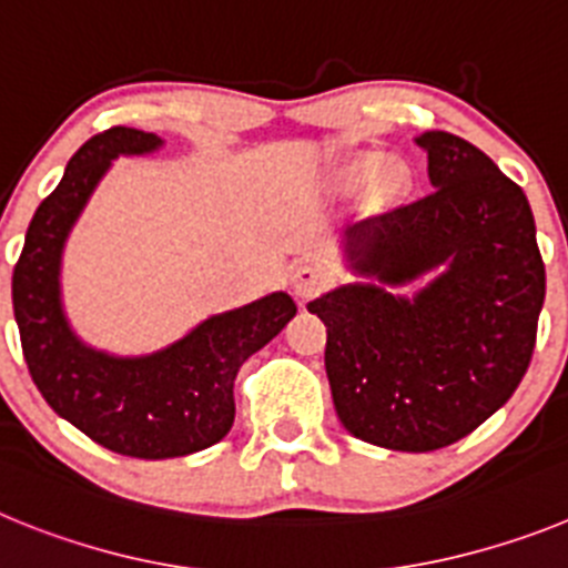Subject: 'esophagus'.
I'll list each match as a JSON object with an SVG mask.
<instances>
[{"label":"esophagus","instance_id":"obj_1","mask_svg":"<svg viewBox=\"0 0 568 568\" xmlns=\"http://www.w3.org/2000/svg\"><path fill=\"white\" fill-rule=\"evenodd\" d=\"M290 287H293L295 298L310 301L327 287V273L315 264H301V267L293 270V278H290Z\"/></svg>","mask_w":568,"mask_h":568}]
</instances>
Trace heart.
Segmentation results:
<instances>
[{
  "label": "heart",
  "instance_id": "heart-1",
  "mask_svg": "<svg viewBox=\"0 0 568 568\" xmlns=\"http://www.w3.org/2000/svg\"><path fill=\"white\" fill-rule=\"evenodd\" d=\"M381 164V155L378 153H364L358 155V159H353V162L346 164L344 168V179L346 184H361L366 182L369 175H373V170ZM409 184V173H406V168L400 162H384L378 170V187L384 195H398L400 190Z\"/></svg>",
  "mask_w": 568,
  "mask_h": 568
}]
</instances>
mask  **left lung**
I'll return each instance as SVG.
<instances>
[{
    "label": "left lung",
    "instance_id": "8db88e82",
    "mask_svg": "<svg viewBox=\"0 0 568 568\" xmlns=\"http://www.w3.org/2000/svg\"><path fill=\"white\" fill-rule=\"evenodd\" d=\"M415 144L433 193L355 224L341 250L358 281L307 304L327 327L341 424L395 453H433L498 413L526 375L546 295L524 190L460 135L426 130Z\"/></svg>",
    "mask_w": 568,
    "mask_h": 568
}]
</instances>
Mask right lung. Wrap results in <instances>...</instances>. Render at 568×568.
<instances>
[{
    "label": "right lung",
    "mask_w": 568,
    "mask_h": 568,
    "mask_svg": "<svg viewBox=\"0 0 568 568\" xmlns=\"http://www.w3.org/2000/svg\"><path fill=\"white\" fill-rule=\"evenodd\" d=\"M164 139L110 128L77 150L62 182L33 213L13 270V315L30 378L59 418L110 453L184 458L219 444L235 418L241 364L298 313L284 290L210 315L148 355H113L84 344L62 304V255L73 224L119 155H150Z\"/></svg>",
    "instance_id": "obj_1"
}]
</instances>
